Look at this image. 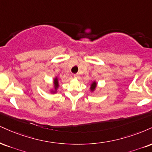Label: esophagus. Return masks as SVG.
Instances as JSON below:
<instances>
[{
  "instance_id": "34e87169",
  "label": "esophagus",
  "mask_w": 152,
  "mask_h": 152,
  "mask_svg": "<svg viewBox=\"0 0 152 152\" xmlns=\"http://www.w3.org/2000/svg\"><path fill=\"white\" fill-rule=\"evenodd\" d=\"M74 77L75 78H78V77H79V76H78V74H74Z\"/></svg>"
}]
</instances>
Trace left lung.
Here are the masks:
<instances>
[{
	"instance_id": "left-lung-1",
	"label": "left lung",
	"mask_w": 152,
	"mask_h": 152,
	"mask_svg": "<svg viewBox=\"0 0 152 152\" xmlns=\"http://www.w3.org/2000/svg\"><path fill=\"white\" fill-rule=\"evenodd\" d=\"M97 85H98V83L96 81H93L91 82L90 84V91L91 93H94L96 91Z\"/></svg>"
}]
</instances>
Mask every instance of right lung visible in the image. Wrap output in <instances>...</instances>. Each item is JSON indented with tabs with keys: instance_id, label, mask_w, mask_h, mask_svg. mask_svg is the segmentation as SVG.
Here are the masks:
<instances>
[{
	"instance_id": "obj_1",
	"label": "right lung",
	"mask_w": 152,
	"mask_h": 152,
	"mask_svg": "<svg viewBox=\"0 0 152 152\" xmlns=\"http://www.w3.org/2000/svg\"><path fill=\"white\" fill-rule=\"evenodd\" d=\"M52 83H53L52 88L49 89V93L52 94H57L58 88H59V80H58V77L57 76L54 78Z\"/></svg>"
}]
</instances>
